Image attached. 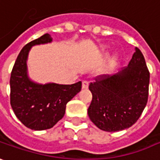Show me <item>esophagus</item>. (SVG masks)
Listing matches in <instances>:
<instances>
[{"label": "esophagus", "mask_w": 160, "mask_h": 160, "mask_svg": "<svg viewBox=\"0 0 160 160\" xmlns=\"http://www.w3.org/2000/svg\"><path fill=\"white\" fill-rule=\"evenodd\" d=\"M88 86H89V82L88 81H82V89H87Z\"/></svg>", "instance_id": "esophagus-1"}]
</instances>
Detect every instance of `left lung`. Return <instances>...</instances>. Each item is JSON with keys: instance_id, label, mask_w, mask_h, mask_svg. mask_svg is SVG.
<instances>
[{"instance_id": "obj_1", "label": "left lung", "mask_w": 160, "mask_h": 160, "mask_svg": "<svg viewBox=\"0 0 160 160\" xmlns=\"http://www.w3.org/2000/svg\"><path fill=\"white\" fill-rule=\"evenodd\" d=\"M150 73L142 52H136L128 67L115 75H102L91 82L92 100L88 115L98 128L115 132L131 127L145 108Z\"/></svg>"}]
</instances>
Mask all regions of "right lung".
I'll use <instances>...</instances> for the list:
<instances>
[{
	"instance_id": "right-lung-1",
	"label": "right lung",
	"mask_w": 160,
	"mask_h": 160,
	"mask_svg": "<svg viewBox=\"0 0 160 160\" xmlns=\"http://www.w3.org/2000/svg\"><path fill=\"white\" fill-rule=\"evenodd\" d=\"M46 33L25 45L19 52L10 76V105L21 122L33 130L52 128L62 119L66 105L82 88V82L73 84L38 83L28 77L27 59L33 46L52 42Z\"/></svg>"
}]
</instances>
